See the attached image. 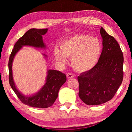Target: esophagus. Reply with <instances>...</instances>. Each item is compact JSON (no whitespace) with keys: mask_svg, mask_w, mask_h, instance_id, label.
<instances>
[{"mask_svg":"<svg viewBox=\"0 0 132 132\" xmlns=\"http://www.w3.org/2000/svg\"><path fill=\"white\" fill-rule=\"evenodd\" d=\"M66 76H67V77L68 78V79H70V78L74 77L75 76H74V75L72 74V73H67V74H66Z\"/></svg>","mask_w":132,"mask_h":132,"instance_id":"1","label":"esophagus"}]
</instances>
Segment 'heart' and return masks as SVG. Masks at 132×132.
I'll use <instances>...</instances> for the list:
<instances>
[{
    "label": "heart",
    "instance_id": "obj_1",
    "mask_svg": "<svg viewBox=\"0 0 132 132\" xmlns=\"http://www.w3.org/2000/svg\"><path fill=\"white\" fill-rule=\"evenodd\" d=\"M60 50L55 48L53 51L57 62L65 64L66 57H70L73 69L84 72L93 68L97 63L101 53L102 45L97 38L80 34L62 42Z\"/></svg>",
    "mask_w": 132,
    "mask_h": 132
}]
</instances>
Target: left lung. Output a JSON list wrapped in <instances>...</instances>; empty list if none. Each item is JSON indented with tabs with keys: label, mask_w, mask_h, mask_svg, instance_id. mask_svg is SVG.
<instances>
[{
	"label": "left lung",
	"mask_w": 132,
	"mask_h": 132,
	"mask_svg": "<svg viewBox=\"0 0 132 132\" xmlns=\"http://www.w3.org/2000/svg\"><path fill=\"white\" fill-rule=\"evenodd\" d=\"M102 51L98 63L77 77L79 96L85 104L97 105L111 100L122 84L123 56L119 44L101 27Z\"/></svg>",
	"instance_id": "8db88e82"
}]
</instances>
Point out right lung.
<instances>
[{
  "mask_svg": "<svg viewBox=\"0 0 132 132\" xmlns=\"http://www.w3.org/2000/svg\"><path fill=\"white\" fill-rule=\"evenodd\" d=\"M48 30V28H31L28 30L15 44L9 61V79L11 87L23 104L35 108H46L52 105L57 98L60 88L66 81V75L58 70L51 69L48 70L45 83L41 88L34 94L25 95L18 90L15 86L13 77L12 64L15 55L23 46H29L37 48H46L42 39V35L45 34ZM42 55L45 58H47L46 55Z\"/></svg>",
  "mask_w": 132,
  "mask_h": 132,
  "instance_id": "add662e5",
  "label": "right lung"
}]
</instances>
